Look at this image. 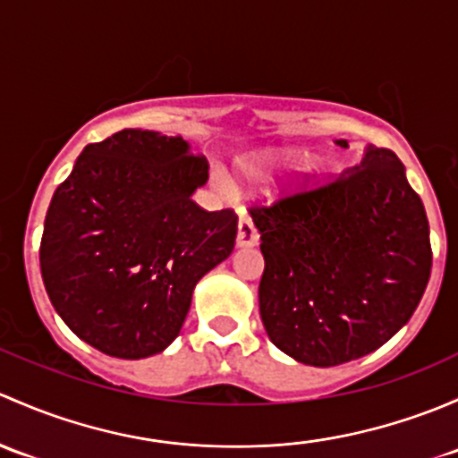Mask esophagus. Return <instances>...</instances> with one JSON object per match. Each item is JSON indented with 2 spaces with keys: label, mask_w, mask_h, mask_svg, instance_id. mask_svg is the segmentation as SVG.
Instances as JSON below:
<instances>
[{
  "label": "esophagus",
  "mask_w": 458,
  "mask_h": 458,
  "mask_svg": "<svg viewBox=\"0 0 458 458\" xmlns=\"http://www.w3.org/2000/svg\"><path fill=\"white\" fill-rule=\"evenodd\" d=\"M238 247H256L260 242V233L253 227V220L247 211H240L238 218V238H235Z\"/></svg>",
  "instance_id": "34e87169"
}]
</instances>
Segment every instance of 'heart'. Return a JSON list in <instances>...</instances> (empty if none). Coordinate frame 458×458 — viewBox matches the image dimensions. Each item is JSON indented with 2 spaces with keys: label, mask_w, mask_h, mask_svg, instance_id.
Masks as SVG:
<instances>
[{
  "label": "heart",
  "mask_w": 458,
  "mask_h": 458,
  "mask_svg": "<svg viewBox=\"0 0 458 458\" xmlns=\"http://www.w3.org/2000/svg\"><path fill=\"white\" fill-rule=\"evenodd\" d=\"M298 157L300 154L291 152V149H273V152L258 154L256 158H251L249 163L242 165L244 182L253 187L268 185V182L280 174V169H284L286 165L293 163ZM313 174H315L313 163H306L304 167L300 169V176H313Z\"/></svg>",
  "instance_id": "1"
}]
</instances>
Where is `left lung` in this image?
Returning a JSON list of instances; mask_svg holds the SVG:
<instances>
[{
    "label": "left lung",
    "mask_w": 458,
    "mask_h": 458,
    "mask_svg": "<svg viewBox=\"0 0 458 458\" xmlns=\"http://www.w3.org/2000/svg\"><path fill=\"white\" fill-rule=\"evenodd\" d=\"M249 211L264 256L260 318L282 352L346 364L412 318L430 280V227L394 152L369 145L324 185Z\"/></svg>",
    "instance_id": "8db88e82"
}]
</instances>
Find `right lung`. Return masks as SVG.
Segmentation results:
<instances>
[{
  "mask_svg": "<svg viewBox=\"0 0 458 458\" xmlns=\"http://www.w3.org/2000/svg\"><path fill=\"white\" fill-rule=\"evenodd\" d=\"M207 178L181 136L121 130L86 145L50 200L39 249L48 298L77 337L119 360L178 337L198 280L238 233L233 211L191 200Z\"/></svg>",
  "mask_w": 458,
  "mask_h": 458,
  "instance_id": "1",
  "label": "right lung"
}]
</instances>
